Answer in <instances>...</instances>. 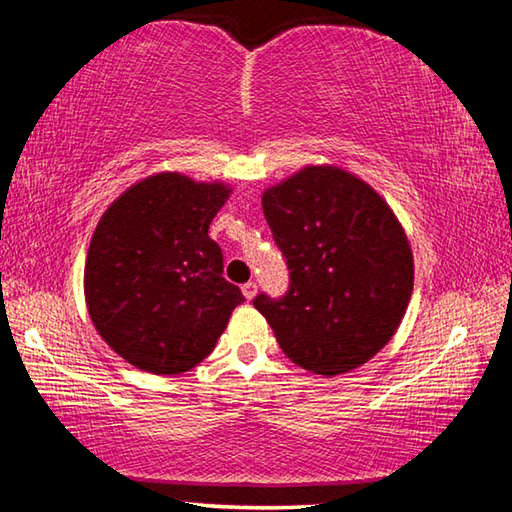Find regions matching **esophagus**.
<instances>
[{
    "label": "esophagus",
    "instance_id": "esophagus-1",
    "mask_svg": "<svg viewBox=\"0 0 512 512\" xmlns=\"http://www.w3.org/2000/svg\"><path fill=\"white\" fill-rule=\"evenodd\" d=\"M241 291H244V298L246 300H253L257 296V284L255 282H246L244 287H241Z\"/></svg>",
    "mask_w": 512,
    "mask_h": 512
}]
</instances>
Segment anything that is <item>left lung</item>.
I'll return each instance as SVG.
<instances>
[{"label":"left lung","instance_id":"1","mask_svg":"<svg viewBox=\"0 0 512 512\" xmlns=\"http://www.w3.org/2000/svg\"><path fill=\"white\" fill-rule=\"evenodd\" d=\"M262 207L289 266L282 298L255 309L300 368L334 377L393 339L413 293L404 228L375 189L339 167H305L268 187Z\"/></svg>","mask_w":512,"mask_h":512}]
</instances>
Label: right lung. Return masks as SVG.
<instances>
[{
	"mask_svg": "<svg viewBox=\"0 0 512 512\" xmlns=\"http://www.w3.org/2000/svg\"><path fill=\"white\" fill-rule=\"evenodd\" d=\"M230 192L162 171L128 187L99 219L85 302L101 339L135 368L192 370L246 300L223 277L221 248L207 235Z\"/></svg>",
	"mask_w": 512,
	"mask_h": 512,
	"instance_id": "obj_1",
	"label": "right lung"
}]
</instances>
